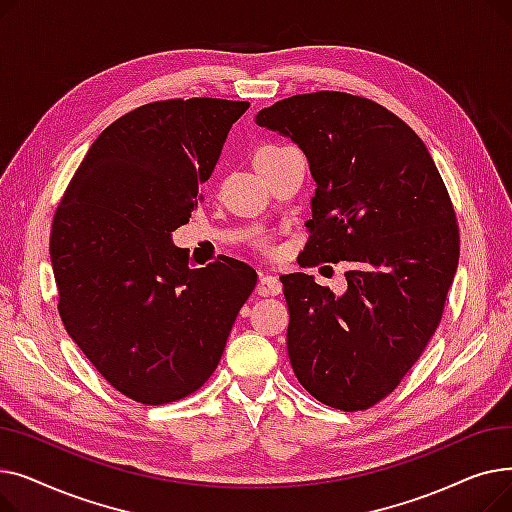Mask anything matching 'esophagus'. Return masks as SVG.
I'll return each instance as SVG.
<instances>
[{
  "mask_svg": "<svg viewBox=\"0 0 512 512\" xmlns=\"http://www.w3.org/2000/svg\"><path fill=\"white\" fill-rule=\"evenodd\" d=\"M257 290H259V294H280L282 282L276 276H261Z\"/></svg>",
  "mask_w": 512,
  "mask_h": 512,
  "instance_id": "34e87169",
  "label": "esophagus"
}]
</instances>
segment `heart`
Listing matches in <instances>:
<instances>
[{"instance_id": "1", "label": "heart", "mask_w": 512, "mask_h": 512, "mask_svg": "<svg viewBox=\"0 0 512 512\" xmlns=\"http://www.w3.org/2000/svg\"><path fill=\"white\" fill-rule=\"evenodd\" d=\"M253 249L261 255H276V238L270 236V234H261L253 240Z\"/></svg>"}]
</instances>
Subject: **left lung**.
Returning <instances> with one entry per match:
<instances>
[{
  "mask_svg": "<svg viewBox=\"0 0 512 512\" xmlns=\"http://www.w3.org/2000/svg\"><path fill=\"white\" fill-rule=\"evenodd\" d=\"M257 124L297 143L317 182L299 263H351L342 297L307 274L280 278L290 365L319 402L365 411L396 390L442 321L461 251L448 188L415 130L367 97L292 95Z\"/></svg>",
  "mask_w": 512,
  "mask_h": 512,
  "instance_id": "1",
  "label": "left lung"
}]
</instances>
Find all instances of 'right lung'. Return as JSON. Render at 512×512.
I'll use <instances>...</instances> for the list:
<instances>
[{
    "label": "right lung",
    "mask_w": 512,
    "mask_h": 512,
    "mask_svg": "<svg viewBox=\"0 0 512 512\" xmlns=\"http://www.w3.org/2000/svg\"><path fill=\"white\" fill-rule=\"evenodd\" d=\"M247 110L193 97L124 114L95 139L53 215L62 324L103 380L141 405H168L209 380L257 284L251 265L226 255L188 267L170 240Z\"/></svg>",
    "instance_id": "add662e5"
}]
</instances>
